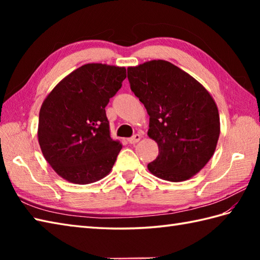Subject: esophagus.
Masks as SVG:
<instances>
[{
    "label": "esophagus",
    "instance_id": "1",
    "mask_svg": "<svg viewBox=\"0 0 260 260\" xmlns=\"http://www.w3.org/2000/svg\"><path fill=\"white\" fill-rule=\"evenodd\" d=\"M142 139V136L140 134H135L134 136H132L131 139H128L127 141H128V143H131V144H136L137 142H140Z\"/></svg>",
    "mask_w": 260,
    "mask_h": 260
}]
</instances>
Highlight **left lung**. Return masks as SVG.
I'll return each instance as SVG.
<instances>
[{
    "mask_svg": "<svg viewBox=\"0 0 260 260\" xmlns=\"http://www.w3.org/2000/svg\"><path fill=\"white\" fill-rule=\"evenodd\" d=\"M127 78L150 116L147 135L158 145L148 171L171 182L192 178L212 157L219 140L220 118L212 96L165 60L127 68Z\"/></svg>",
    "mask_w": 260,
    "mask_h": 260,
    "instance_id": "left-lung-1",
    "label": "left lung"
}]
</instances>
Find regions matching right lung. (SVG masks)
<instances>
[{
	"instance_id": "right-lung-1",
	"label": "right lung",
	"mask_w": 260,
	"mask_h": 260,
	"mask_svg": "<svg viewBox=\"0 0 260 260\" xmlns=\"http://www.w3.org/2000/svg\"><path fill=\"white\" fill-rule=\"evenodd\" d=\"M126 78V69L87 63L49 93L39 114L38 140L58 175L76 184L105 178L121 150L110 137L105 107Z\"/></svg>"
}]
</instances>
